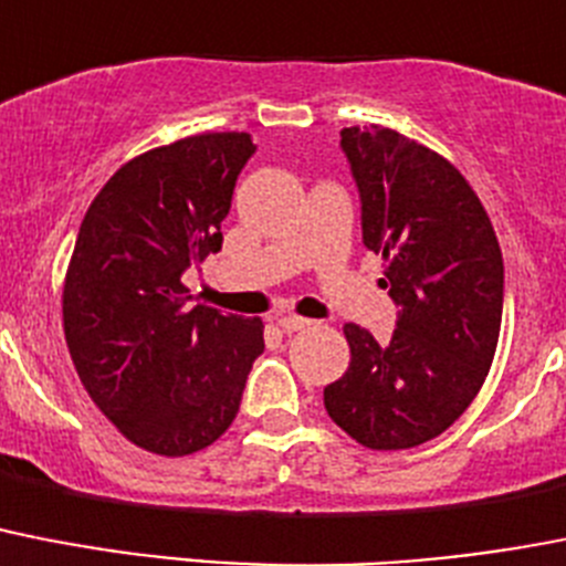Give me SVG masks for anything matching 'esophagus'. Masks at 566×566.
<instances>
[{
	"label": "esophagus",
	"instance_id": "obj_1",
	"mask_svg": "<svg viewBox=\"0 0 566 566\" xmlns=\"http://www.w3.org/2000/svg\"><path fill=\"white\" fill-rule=\"evenodd\" d=\"M277 326L286 332V335H292V332L308 329V326H312V321H306V317H297V315H283V317H277Z\"/></svg>",
	"mask_w": 566,
	"mask_h": 566
}]
</instances>
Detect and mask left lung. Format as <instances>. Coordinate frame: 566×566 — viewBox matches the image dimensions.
I'll list each match as a JSON object with an SVG mask.
<instances>
[{
    "label": "left lung",
    "instance_id": "obj_1",
    "mask_svg": "<svg viewBox=\"0 0 566 566\" xmlns=\"http://www.w3.org/2000/svg\"><path fill=\"white\" fill-rule=\"evenodd\" d=\"M364 202V243L384 258L400 306L392 340L346 323L349 369L323 389L343 432L369 449H412L467 412L495 357L504 260L490 214L449 159L392 128H343Z\"/></svg>",
    "mask_w": 566,
    "mask_h": 566
}]
</instances>
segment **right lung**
I'll list each match as a JSON object with an SVG mask.
<instances>
[{
    "label": "right lung",
    "instance_id": "add662e5",
    "mask_svg": "<svg viewBox=\"0 0 566 566\" xmlns=\"http://www.w3.org/2000/svg\"><path fill=\"white\" fill-rule=\"evenodd\" d=\"M254 143L206 132L128 159L94 197L62 286L71 360L134 447L182 458L231 427L265 349L260 317L188 306L182 272L220 251Z\"/></svg>",
    "mask_w": 566,
    "mask_h": 566
}]
</instances>
